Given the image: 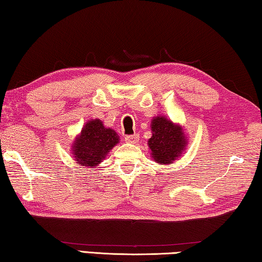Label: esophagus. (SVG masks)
Instances as JSON below:
<instances>
[{"instance_id": "esophagus-1", "label": "esophagus", "mask_w": 262, "mask_h": 262, "mask_svg": "<svg viewBox=\"0 0 262 262\" xmlns=\"http://www.w3.org/2000/svg\"><path fill=\"white\" fill-rule=\"evenodd\" d=\"M124 140H126V142L128 143H138L139 142V135L138 134H134V135H127L126 138H124Z\"/></svg>"}]
</instances>
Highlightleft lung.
Wrapping results in <instances>:
<instances>
[{
    "label": "left lung",
    "mask_w": 262,
    "mask_h": 262,
    "mask_svg": "<svg viewBox=\"0 0 262 262\" xmlns=\"http://www.w3.org/2000/svg\"><path fill=\"white\" fill-rule=\"evenodd\" d=\"M150 127L152 135L148 140V147L151 159L160 164H171L180 159L188 146L183 127L162 115L152 118Z\"/></svg>",
    "instance_id": "left-lung-1"
}]
</instances>
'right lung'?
Here are the masks:
<instances>
[{"label":"right lung","instance_id":"right-lung-1","mask_svg":"<svg viewBox=\"0 0 262 262\" xmlns=\"http://www.w3.org/2000/svg\"><path fill=\"white\" fill-rule=\"evenodd\" d=\"M120 142L116 132L103 126L101 120H89L74 139L71 154L73 160L85 168H94L106 159Z\"/></svg>","mask_w":262,"mask_h":262}]
</instances>
